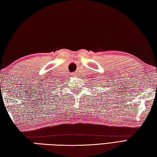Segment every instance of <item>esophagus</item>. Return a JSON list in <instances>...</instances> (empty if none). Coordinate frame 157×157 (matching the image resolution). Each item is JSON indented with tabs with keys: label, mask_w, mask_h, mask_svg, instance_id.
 Wrapping results in <instances>:
<instances>
[{
	"label": "esophagus",
	"mask_w": 157,
	"mask_h": 157,
	"mask_svg": "<svg viewBox=\"0 0 157 157\" xmlns=\"http://www.w3.org/2000/svg\"><path fill=\"white\" fill-rule=\"evenodd\" d=\"M73 75H74V76H76V73H75V74H73Z\"/></svg>",
	"instance_id": "1"
}]
</instances>
